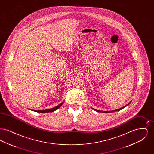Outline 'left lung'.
<instances>
[{
  "instance_id": "left-lung-1",
  "label": "left lung",
  "mask_w": 154,
  "mask_h": 154,
  "mask_svg": "<svg viewBox=\"0 0 154 154\" xmlns=\"http://www.w3.org/2000/svg\"><path fill=\"white\" fill-rule=\"evenodd\" d=\"M131 103V102L130 103H129L128 104H127L126 105H125V106L124 107H121V108H120V109H117V110H112V111H100V110H95V109H94V110H95L96 111H97V112H103V113H111V112H114V111H119V110H122V109H124L125 108V107H126L127 106H128L130 103Z\"/></svg>"
}]
</instances>
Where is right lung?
Listing matches in <instances>:
<instances>
[{"instance_id": "1", "label": "right lung", "mask_w": 154, "mask_h": 154, "mask_svg": "<svg viewBox=\"0 0 154 154\" xmlns=\"http://www.w3.org/2000/svg\"><path fill=\"white\" fill-rule=\"evenodd\" d=\"M63 102H62L60 104H59L58 106H56V107H54V108L50 109H47V110H33V111H35V112H39V113L51 112H53V111H54L58 109L63 104Z\"/></svg>"}]
</instances>
